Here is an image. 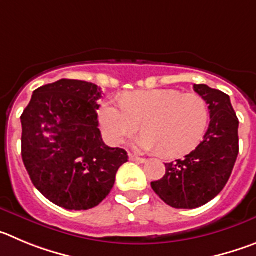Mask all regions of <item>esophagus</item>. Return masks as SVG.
<instances>
[{
  "label": "esophagus",
  "mask_w": 256,
  "mask_h": 256,
  "mask_svg": "<svg viewBox=\"0 0 256 256\" xmlns=\"http://www.w3.org/2000/svg\"><path fill=\"white\" fill-rule=\"evenodd\" d=\"M128 160H130L131 162H136V163H145V160H144V158H140V156H134V154H128Z\"/></svg>",
  "instance_id": "esophagus-1"
}]
</instances>
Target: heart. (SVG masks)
Wrapping results in <instances>:
<instances>
[{
	"label": "heart",
	"mask_w": 256,
	"mask_h": 256,
	"mask_svg": "<svg viewBox=\"0 0 256 256\" xmlns=\"http://www.w3.org/2000/svg\"><path fill=\"white\" fill-rule=\"evenodd\" d=\"M106 138L118 145L145 131L136 144L144 150H160L163 156H184L196 146L206 132L209 110L206 100L176 89H152L126 93L121 102H107L100 110Z\"/></svg>",
	"instance_id": "heart-1"
}]
</instances>
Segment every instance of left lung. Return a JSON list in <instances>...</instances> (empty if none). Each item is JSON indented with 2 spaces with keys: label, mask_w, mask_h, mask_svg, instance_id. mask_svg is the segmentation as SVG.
I'll use <instances>...</instances> for the list:
<instances>
[{
  "label": "left lung",
  "mask_w": 256,
  "mask_h": 256,
  "mask_svg": "<svg viewBox=\"0 0 256 256\" xmlns=\"http://www.w3.org/2000/svg\"><path fill=\"white\" fill-rule=\"evenodd\" d=\"M194 90L206 100L210 122L202 142L184 160L166 163V174L150 184L172 208L194 209L217 196L228 181L238 154V118L227 94L206 84Z\"/></svg>",
  "instance_id": "obj_1"
}]
</instances>
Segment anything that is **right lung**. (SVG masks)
I'll return each mask as SVG.
<instances>
[{"mask_svg": "<svg viewBox=\"0 0 256 256\" xmlns=\"http://www.w3.org/2000/svg\"><path fill=\"white\" fill-rule=\"evenodd\" d=\"M102 90L61 79L34 90L22 114V156L33 185L50 202L86 210L106 199L128 153L110 148L98 128Z\"/></svg>", "mask_w": 256, "mask_h": 256, "instance_id": "add662e5", "label": "right lung"}]
</instances>
